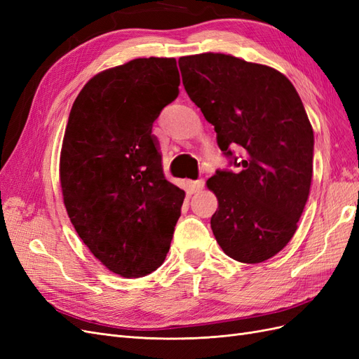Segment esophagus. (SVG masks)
<instances>
[{
    "instance_id": "esophagus-1",
    "label": "esophagus",
    "mask_w": 359,
    "mask_h": 359,
    "mask_svg": "<svg viewBox=\"0 0 359 359\" xmlns=\"http://www.w3.org/2000/svg\"><path fill=\"white\" fill-rule=\"evenodd\" d=\"M205 187V180H196V181H191L190 182V191L191 193H196V191H201L202 189Z\"/></svg>"
}]
</instances>
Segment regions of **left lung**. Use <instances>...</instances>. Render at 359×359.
<instances>
[{
    "label": "left lung",
    "instance_id": "obj_1",
    "mask_svg": "<svg viewBox=\"0 0 359 359\" xmlns=\"http://www.w3.org/2000/svg\"><path fill=\"white\" fill-rule=\"evenodd\" d=\"M178 64L190 100L240 169L206 181L219 199L212 233L238 262H264L292 240L309 199L314 136L304 104L285 74L262 64L212 52Z\"/></svg>",
    "mask_w": 359,
    "mask_h": 359
}]
</instances>
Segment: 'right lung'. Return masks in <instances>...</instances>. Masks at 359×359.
Instances as JSON below:
<instances>
[{
  "label": "right lung",
  "instance_id": "1",
  "mask_svg": "<svg viewBox=\"0 0 359 359\" xmlns=\"http://www.w3.org/2000/svg\"><path fill=\"white\" fill-rule=\"evenodd\" d=\"M175 58H137L95 74L76 97L60 181L83 244L115 274L137 278L165 260L186 193L163 173L153 123L178 97Z\"/></svg>",
  "mask_w": 359,
  "mask_h": 359
}]
</instances>
